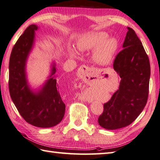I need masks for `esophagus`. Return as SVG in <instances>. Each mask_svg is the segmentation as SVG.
<instances>
[{"label":"esophagus","instance_id":"1","mask_svg":"<svg viewBox=\"0 0 160 160\" xmlns=\"http://www.w3.org/2000/svg\"><path fill=\"white\" fill-rule=\"evenodd\" d=\"M92 68H89L88 67V66H87L85 65H82L80 66V67L79 68V69H78V72H79L80 75H85L86 76V75H89L91 74L92 72Z\"/></svg>","mask_w":160,"mask_h":160}]
</instances>
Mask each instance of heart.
I'll return each mask as SVG.
<instances>
[{
	"label": "heart",
	"mask_w": 160,
	"mask_h": 160,
	"mask_svg": "<svg viewBox=\"0 0 160 160\" xmlns=\"http://www.w3.org/2000/svg\"><path fill=\"white\" fill-rule=\"evenodd\" d=\"M106 32H93L82 36L77 42L80 51H89L96 48L94 59L98 63L107 64L112 60L118 50V42L114 38H108Z\"/></svg>",
	"instance_id": "obj_1"
}]
</instances>
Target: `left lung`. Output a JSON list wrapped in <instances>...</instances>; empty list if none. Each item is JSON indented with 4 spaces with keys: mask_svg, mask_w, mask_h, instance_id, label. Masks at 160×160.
<instances>
[{
    "mask_svg": "<svg viewBox=\"0 0 160 160\" xmlns=\"http://www.w3.org/2000/svg\"><path fill=\"white\" fill-rule=\"evenodd\" d=\"M123 50L117 54L113 68L120 75L119 89L104 103L98 119L106 129L114 130L132 124L146 106L149 92L150 65L142 42L132 28L127 27Z\"/></svg>",
    "mask_w": 160,
    "mask_h": 160,
    "instance_id": "obj_1",
    "label": "left lung"
}]
</instances>
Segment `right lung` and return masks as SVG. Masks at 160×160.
I'll return each instance as SVG.
<instances>
[{
	"instance_id": "right-lung-1",
	"label": "right lung",
	"mask_w": 160,
	"mask_h": 160,
	"mask_svg": "<svg viewBox=\"0 0 160 160\" xmlns=\"http://www.w3.org/2000/svg\"><path fill=\"white\" fill-rule=\"evenodd\" d=\"M36 25L26 28L12 50L9 62V92L14 106L27 122L35 127L49 128L59 124L65 114V103L61 97L54 76L45 82L38 92L30 89L25 66L33 47ZM50 77L56 72L52 66Z\"/></svg>"
}]
</instances>
